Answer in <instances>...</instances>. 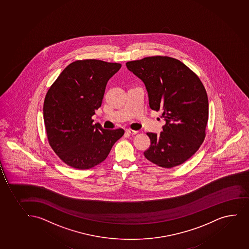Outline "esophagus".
Here are the masks:
<instances>
[{
	"label": "esophagus",
	"instance_id": "esophagus-1",
	"mask_svg": "<svg viewBox=\"0 0 249 249\" xmlns=\"http://www.w3.org/2000/svg\"><path fill=\"white\" fill-rule=\"evenodd\" d=\"M126 133L129 134V135H135L138 134V131H136V130H132V129H126Z\"/></svg>",
	"mask_w": 249,
	"mask_h": 249
}]
</instances>
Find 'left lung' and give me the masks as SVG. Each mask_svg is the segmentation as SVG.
I'll list each match as a JSON object with an SVG mask.
<instances>
[{
    "label": "left lung",
    "mask_w": 249,
    "mask_h": 249,
    "mask_svg": "<svg viewBox=\"0 0 249 249\" xmlns=\"http://www.w3.org/2000/svg\"><path fill=\"white\" fill-rule=\"evenodd\" d=\"M126 66L143 81L149 107L162 112L166 122L160 135L147 133L151 144L144 157L165 169L180 165L205 138L209 100L203 83L180 60L169 56L145 57Z\"/></svg>",
    "instance_id": "obj_1"
}]
</instances>
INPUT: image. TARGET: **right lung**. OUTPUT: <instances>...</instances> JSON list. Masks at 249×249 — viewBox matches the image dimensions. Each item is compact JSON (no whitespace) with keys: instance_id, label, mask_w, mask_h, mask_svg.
<instances>
[{"instance_id":"obj_1","label":"right lung","mask_w":249,"mask_h":249,"mask_svg":"<svg viewBox=\"0 0 249 249\" xmlns=\"http://www.w3.org/2000/svg\"><path fill=\"white\" fill-rule=\"evenodd\" d=\"M121 64L76 60L64 69L46 93L43 116L49 143L58 157L77 169L106 160L123 129H103L92 116L103 100L108 80Z\"/></svg>"}]
</instances>
